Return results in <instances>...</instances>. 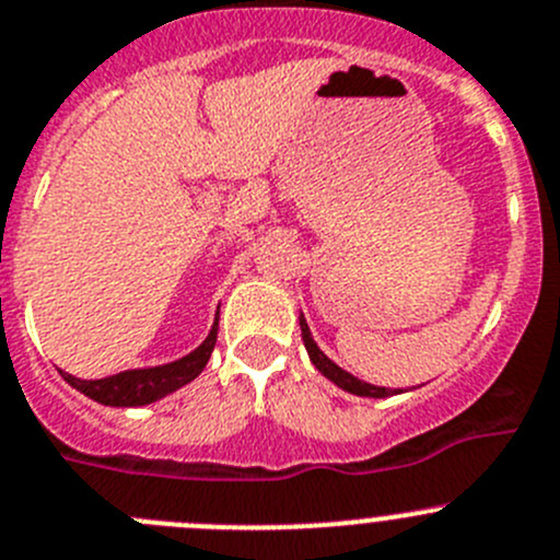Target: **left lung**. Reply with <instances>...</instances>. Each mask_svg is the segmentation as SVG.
<instances>
[{
	"label": "left lung",
	"mask_w": 560,
	"mask_h": 560,
	"mask_svg": "<svg viewBox=\"0 0 560 560\" xmlns=\"http://www.w3.org/2000/svg\"><path fill=\"white\" fill-rule=\"evenodd\" d=\"M300 329H302V343H305L311 363L316 365L318 374L327 376V380L332 382V385H338L340 390L351 393V396H365V398H387V396H396V393H404L401 387H380V385H371V382L357 380L354 374H349V371L340 369L338 363H332V360H329V357L318 349L316 340H313V332H311V327H307V322L302 313H300Z\"/></svg>",
	"instance_id": "8db88e82"
}]
</instances>
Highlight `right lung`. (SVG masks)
Returning <instances> with one entry per match:
<instances>
[{
	"label": "right lung",
	"mask_w": 560,
	"mask_h": 560,
	"mask_svg": "<svg viewBox=\"0 0 560 560\" xmlns=\"http://www.w3.org/2000/svg\"><path fill=\"white\" fill-rule=\"evenodd\" d=\"M217 343V318L211 324V332L206 340L197 346L189 354L178 357L173 363L153 365V369H131L120 371V374L104 376V380H79V376L60 371L62 380L79 393H84L93 401L104 404V407H145V404L159 401V398L170 396V393L180 390L189 385L191 380L200 376V371L209 363L211 351Z\"/></svg>",
	"instance_id": "1"
}]
</instances>
